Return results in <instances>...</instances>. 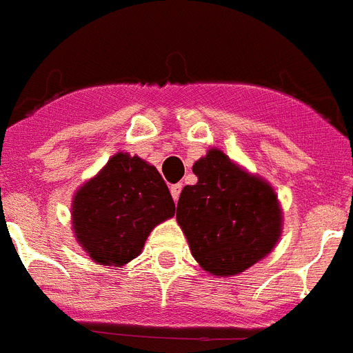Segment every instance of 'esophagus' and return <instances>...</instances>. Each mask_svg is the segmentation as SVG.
<instances>
[{"mask_svg": "<svg viewBox=\"0 0 353 353\" xmlns=\"http://www.w3.org/2000/svg\"><path fill=\"white\" fill-rule=\"evenodd\" d=\"M181 190H183L181 183H176V185L170 186V194H172V197H174V201H177V199H179V194H181Z\"/></svg>", "mask_w": 353, "mask_h": 353, "instance_id": "1", "label": "esophagus"}]
</instances>
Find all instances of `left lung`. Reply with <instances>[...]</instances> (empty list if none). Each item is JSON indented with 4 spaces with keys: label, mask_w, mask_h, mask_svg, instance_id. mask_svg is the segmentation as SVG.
Segmentation results:
<instances>
[{
    "label": "left lung",
    "mask_w": 353,
    "mask_h": 353,
    "mask_svg": "<svg viewBox=\"0 0 353 353\" xmlns=\"http://www.w3.org/2000/svg\"><path fill=\"white\" fill-rule=\"evenodd\" d=\"M196 185L177 203L192 256L214 276H234L270 254L281 236L276 192L212 148L194 163Z\"/></svg>",
    "instance_id": "left-lung-1"
}]
</instances>
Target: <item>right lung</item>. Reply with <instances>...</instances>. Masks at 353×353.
Masks as SVG:
<instances>
[{"label":"right lung","mask_w":353,"mask_h":353,"mask_svg":"<svg viewBox=\"0 0 353 353\" xmlns=\"http://www.w3.org/2000/svg\"><path fill=\"white\" fill-rule=\"evenodd\" d=\"M174 214L156 167L119 152L74 196V234L96 263L123 266L141 254L152 228Z\"/></svg>","instance_id":"1"}]
</instances>
